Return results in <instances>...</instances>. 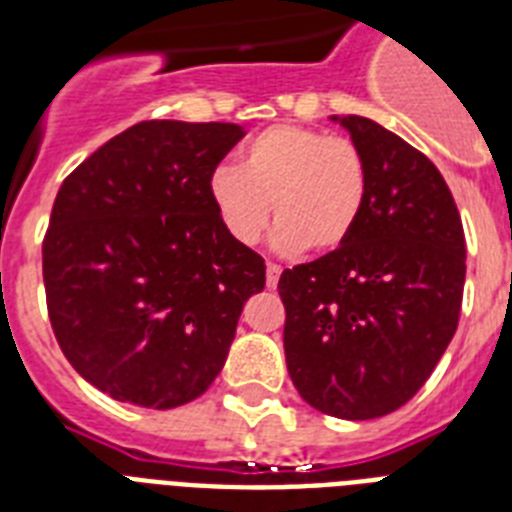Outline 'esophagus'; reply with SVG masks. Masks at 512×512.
Wrapping results in <instances>:
<instances>
[{"label":"esophagus","mask_w":512,"mask_h":512,"mask_svg":"<svg viewBox=\"0 0 512 512\" xmlns=\"http://www.w3.org/2000/svg\"><path fill=\"white\" fill-rule=\"evenodd\" d=\"M279 276H281V268L276 263H268L265 265V284L271 289H276V284H279Z\"/></svg>","instance_id":"1"}]
</instances>
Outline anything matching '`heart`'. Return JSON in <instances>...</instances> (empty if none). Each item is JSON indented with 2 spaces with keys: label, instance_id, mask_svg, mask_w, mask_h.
Instances as JSON below:
<instances>
[{
  "label": "heart",
  "instance_id": "b5f03b06",
  "mask_svg": "<svg viewBox=\"0 0 512 512\" xmlns=\"http://www.w3.org/2000/svg\"><path fill=\"white\" fill-rule=\"evenodd\" d=\"M217 220L233 241L252 247L276 212L279 252H335L364 215L369 167L348 138L300 124H273L249 140L241 167L220 164L207 183Z\"/></svg>",
  "mask_w": 512,
  "mask_h": 512
}]
</instances>
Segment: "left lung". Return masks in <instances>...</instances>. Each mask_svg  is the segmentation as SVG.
I'll use <instances>...</instances> for the list:
<instances>
[{
	"instance_id": "obj_1",
	"label": "left lung",
	"mask_w": 512,
	"mask_h": 512,
	"mask_svg": "<svg viewBox=\"0 0 512 512\" xmlns=\"http://www.w3.org/2000/svg\"><path fill=\"white\" fill-rule=\"evenodd\" d=\"M340 124L369 167L356 231L281 273L284 353L297 393L340 420L396 412L457 332L465 233L436 164L364 116Z\"/></svg>"
}]
</instances>
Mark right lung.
<instances>
[{"mask_svg":"<svg viewBox=\"0 0 512 512\" xmlns=\"http://www.w3.org/2000/svg\"><path fill=\"white\" fill-rule=\"evenodd\" d=\"M239 124L151 119L63 180L42 241L47 313L63 356L116 401L175 409L223 369L265 260L233 241L209 175Z\"/></svg>","mask_w":512,"mask_h":512,"instance_id":"1","label":"right lung"}]
</instances>
